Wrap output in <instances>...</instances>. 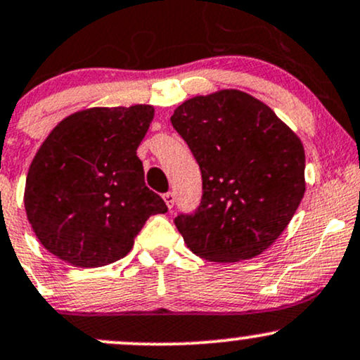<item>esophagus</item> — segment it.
I'll list each match as a JSON object with an SVG mask.
<instances>
[{
	"mask_svg": "<svg viewBox=\"0 0 360 360\" xmlns=\"http://www.w3.org/2000/svg\"><path fill=\"white\" fill-rule=\"evenodd\" d=\"M164 201H165V205H167L169 210H171V208L174 207V195H172L171 191L165 193V195H164Z\"/></svg>",
	"mask_w": 360,
	"mask_h": 360,
	"instance_id": "obj_1",
	"label": "esophagus"
}]
</instances>
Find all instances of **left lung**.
<instances>
[{"instance_id": "8db88e82", "label": "left lung", "mask_w": 360, "mask_h": 360, "mask_svg": "<svg viewBox=\"0 0 360 360\" xmlns=\"http://www.w3.org/2000/svg\"><path fill=\"white\" fill-rule=\"evenodd\" d=\"M171 122L203 179L196 212L174 220L186 246L219 263L262 255L306 191L301 138L266 104L236 89L188 98Z\"/></svg>"}]
</instances>
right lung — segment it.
<instances>
[{
	"label": "right lung",
	"instance_id": "right-lung-1",
	"mask_svg": "<svg viewBox=\"0 0 360 360\" xmlns=\"http://www.w3.org/2000/svg\"><path fill=\"white\" fill-rule=\"evenodd\" d=\"M153 105L90 108L59 121L35 153L23 193L27 219L51 255L82 268L124 258L164 200L145 186L136 148Z\"/></svg>",
	"mask_w": 360,
	"mask_h": 360
}]
</instances>
